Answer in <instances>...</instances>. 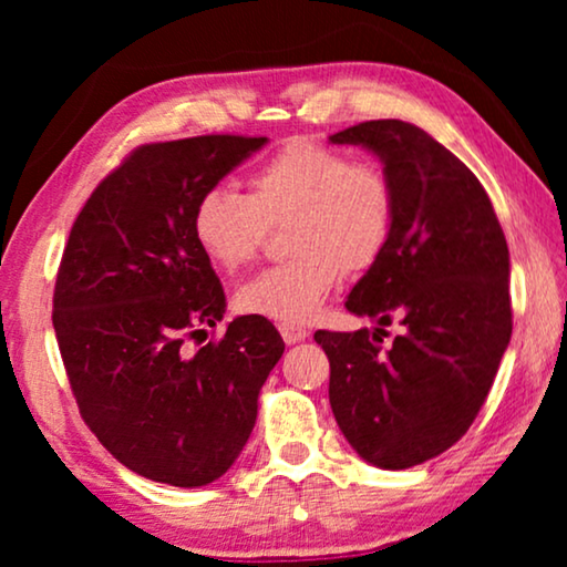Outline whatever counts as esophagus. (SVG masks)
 Here are the masks:
<instances>
[{"label":"esophagus","mask_w":567,"mask_h":567,"mask_svg":"<svg viewBox=\"0 0 567 567\" xmlns=\"http://www.w3.org/2000/svg\"><path fill=\"white\" fill-rule=\"evenodd\" d=\"M278 330H281V338L286 343L293 346V343H301V340L309 338V330L301 328V324H291V322H284L278 324Z\"/></svg>","instance_id":"esophagus-1"}]
</instances>
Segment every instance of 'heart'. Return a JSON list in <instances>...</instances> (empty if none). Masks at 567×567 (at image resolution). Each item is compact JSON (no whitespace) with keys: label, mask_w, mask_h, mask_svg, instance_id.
Wrapping results in <instances>:
<instances>
[{"label":"heart","mask_w":567,"mask_h":567,"mask_svg":"<svg viewBox=\"0 0 567 567\" xmlns=\"http://www.w3.org/2000/svg\"><path fill=\"white\" fill-rule=\"evenodd\" d=\"M250 193L208 188L193 208V237L214 266L237 270L258 258L268 224L293 219L289 247L297 258L239 286L237 307L274 322H307L343 276L369 270L394 229L390 177L353 162L336 146L297 138L262 162Z\"/></svg>","instance_id":"1"}]
</instances>
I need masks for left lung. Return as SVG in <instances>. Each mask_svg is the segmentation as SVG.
Instances as JSON below:
<instances>
[{
  "instance_id": "left-lung-1",
  "label": "left lung",
  "mask_w": 567,
  "mask_h": 567,
  "mask_svg": "<svg viewBox=\"0 0 567 567\" xmlns=\"http://www.w3.org/2000/svg\"><path fill=\"white\" fill-rule=\"evenodd\" d=\"M361 144L394 190L390 245L348 293L374 330H317L332 415L361 460L408 470L454 446L475 421L511 340L508 245L472 169L413 123L367 121L330 136ZM403 336L386 352L383 328Z\"/></svg>"
}]
</instances>
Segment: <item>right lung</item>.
Returning <instances> with one entry per match:
<instances>
[{
	"mask_svg": "<svg viewBox=\"0 0 567 567\" xmlns=\"http://www.w3.org/2000/svg\"><path fill=\"white\" fill-rule=\"evenodd\" d=\"M266 136L208 134L144 144L92 190L53 291V330L100 444L136 475L175 487L219 480L243 452L258 394L284 353L266 317H237L193 237V208ZM206 340V338H204Z\"/></svg>",
	"mask_w": 567,
	"mask_h": 567,
	"instance_id": "right-lung-1",
	"label": "right lung"
}]
</instances>
